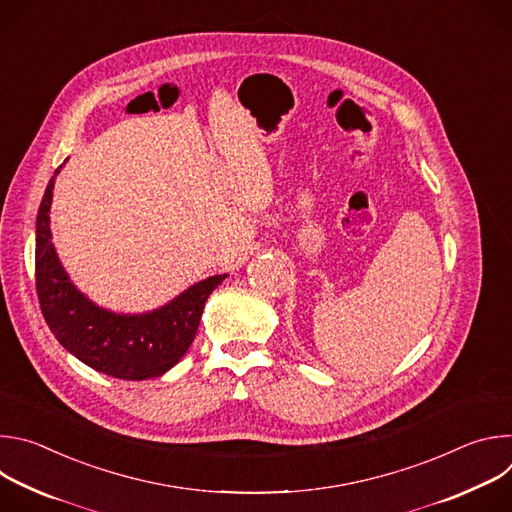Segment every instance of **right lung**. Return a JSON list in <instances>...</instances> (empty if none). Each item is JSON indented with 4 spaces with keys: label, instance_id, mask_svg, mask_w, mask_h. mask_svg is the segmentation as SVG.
<instances>
[{
    "label": "right lung",
    "instance_id": "add662e5",
    "mask_svg": "<svg viewBox=\"0 0 512 512\" xmlns=\"http://www.w3.org/2000/svg\"><path fill=\"white\" fill-rule=\"evenodd\" d=\"M60 168L46 186L36 218V291L42 316L56 340L87 367L123 381L160 377L190 348L204 304L227 273L194 283L154 312L127 316L99 308L68 279L50 241L52 188Z\"/></svg>",
    "mask_w": 512,
    "mask_h": 512
}]
</instances>
